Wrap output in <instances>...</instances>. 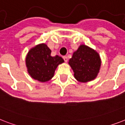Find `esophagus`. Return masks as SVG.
<instances>
[{
    "mask_svg": "<svg viewBox=\"0 0 125 125\" xmlns=\"http://www.w3.org/2000/svg\"><path fill=\"white\" fill-rule=\"evenodd\" d=\"M63 60H64V61L65 62H67L68 61V58L66 56H63Z\"/></svg>",
    "mask_w": 125,
    "mask_h": 125,
    "instance_id": "obj_1",
    "label": "esophagus"
}]
</instances>
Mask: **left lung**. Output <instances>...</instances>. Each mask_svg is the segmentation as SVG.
Returning <instances> with one entry per match:
<instances>
[{
    "mask_svg": "<svg viewBox=\"0 0 125 125\" xmlns=\"http://www.w3.org/2000/svg\"><path fill=\"white\" fill-rule=\"evenodd\" d=\"M75 79L81 83L94 80L98 76L101 60L98 52L87 45L82 44L69 61Z\"/></svg>",
    "mask_w": 125,
    "mask_h": 125,
    "instance_id": "left-lung-1",
    "label": "left lung"
}]
</instances>
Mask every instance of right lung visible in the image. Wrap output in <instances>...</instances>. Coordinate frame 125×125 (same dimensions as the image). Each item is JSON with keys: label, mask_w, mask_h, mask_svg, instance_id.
Returning <instances> with one entry per match:
<instances>
[{"label": "right lung", "mask_w": 125, "mask_h": 125, "mask_svg": "<svg viewBox=\"0 0 125 125\" xmlns=\"http://www.w3.org/2000/svg\"><path fill=\"white\" fill-rule=\"evenodd\" d=\"M51 50L44 43H40L29 51L26 57L27 73L34 80L48 82L54 76L58 65L64 62L60 56H51Z\"/></svg>", "instance_id": "obj_1"}]
</instances>
